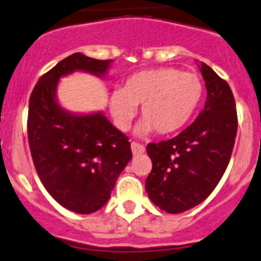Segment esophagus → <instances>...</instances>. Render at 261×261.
Returning <instances> with one entry per match:
<instances>
[{"instance_id":"34e87169","label":"esophagus","mask_w":261,"mask_h":261,"mask_svg":"<svg viewBox=\"0 0 261 261\" xmlns=\"http://www.w3.org/2000/svg\"><path fill=\"white\" fill-rule=\"evenodd\" d=\"M131 151L134 155H140L145 151V146L138 143H131Z\"/></svg>"}]
</instances>
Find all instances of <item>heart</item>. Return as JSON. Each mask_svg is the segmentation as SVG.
<instances>
[{
	"label": "heart",
	"instance_id": "heart-1",
	"mask_svg": "<svg viewBox=\"0 0 261 261\" xmlns=\"http://www.w3.org/2000/svg\"><path fill=\"white\" fill-rule=\"evenodd\" d=\"M203 84L193 73L174 68H156L131 75L122 89L110 97V112L116 127L126 131L141 106V121L136 134L147 135L156 130L169 135L183 128L199 106Z\"/></svg>",
	"mask_w": 261,
	"mask_h": 261
}]
</instances>
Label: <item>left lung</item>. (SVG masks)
I'll list each match as a JSON object with an SVG mask.
<instances>
[{"label":"left lung","mask_w":261,"mask_h":261,"mask_svg":"<svg viewBox=\"0 0 261 261\" xmlns=\"http://www.w3.org/2000/svg\"><path fill=\"white\" fill-rule=\"evenodd\" d=\"M198 68L207 89L203 110L178 136L146 146L152 163L146 193L168 213L188 211L212 193L227 168L238 133L230 86L204 63Z\"/></svg>","instance_id":"obj_1"}]
</instances>
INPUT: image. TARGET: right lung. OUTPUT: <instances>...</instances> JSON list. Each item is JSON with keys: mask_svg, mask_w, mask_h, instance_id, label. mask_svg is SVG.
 Here are the masks:
<instances>
[{"mask_svg": "<svg viewBox=\"0 0 261 261\" xmlns=\"http://www.w3.org/2000/svg\"><path fill=\"white\" fill-rule=\"evenodd\" d=\"M112 62L74 53L38 81L29 101L28 138L39 178L60 206L80 215L107 203L133 154L128 139L103 111L64 109L58 101V86L75 72L105 78Z\"/></svg>", "mask_w": 261, "mask_h": 261, "instance_id": "obj_1", "label": "right lung"}]
</instances>
